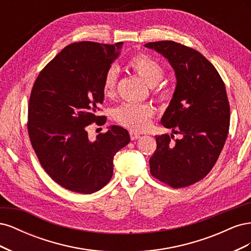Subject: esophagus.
Here are the masks:
<instances>
[{
	"label": "esophagus",
	"instance_id": "34e87169",
	"mask_svg": "<svg viewBox=\"0 0 251 251\" xmlns=\"http://www.w3.org/2000/svg\"><path fill=\"white\" fill-rule=\"evenodd\" d=\"M130 137H131L132 140H136V139L140 138V135L138 133L134 132V131H130Z\"/></svg>",
	"mask_w": 251,
	"mask_h": 251
}]
</instances>
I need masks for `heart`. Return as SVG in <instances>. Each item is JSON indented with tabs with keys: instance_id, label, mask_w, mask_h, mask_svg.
Listing matches in <instances>:
<instances>
[{
	"instance_id": "b5f03b06",
	"label": "heart",
	"mask_w": 251,
	"mask_h": 251,
	"mask_svg": "<svg viewBox=\"0 0 251 251\" xmlns=\"http://www.w3.org/2000/svg\"><path fill=\"white\" fill-rule=\"evenodd\" d=\"M128 66L151 86H154L160 81L164 74L162 66L153 57L148 54H143V53H139V54L131 57V59L128 60ZM118 78V68L114 65L109 67V69L104 73L102 81V90L105 96L111 97L115 94ZM153 92L160 98H163L166 95L163 88H156ZM154 114L155 110L153 105L150 103L126 102L115 110L114 118L119 125L130 128L132 131L139 132L147 130Z\"/></svg>"
}]
</instances>
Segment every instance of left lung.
<instances>
[{
	"mask_svg": "<svg viewBox=\"0 0 251 251\" xmlns=\"http://www.w3.org/2000/svg\"><path fill=\"white\" fill-rule=\"evenodd\" d=\"M144 46L160 53L174 68L177 86L161 124L182 136H156L151 174L173 188L192 185L214 168L228 135L230 107L224 81L214 65L193 48L173 41Z\"/></svg>",
	"mask_w": 251,
	"mask_h": 251,
	"instance_id": "left-lung-1",
	"label": "left lung"
}]
</instances>
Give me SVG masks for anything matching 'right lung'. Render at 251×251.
<instances>
[{
  "mask_svg": "<svg viewBox=\"0 0 251 251\" xmlns=\"http://www.w3.org/2000/svg\"><path fill=\"white\" fill-rule=\"evenodd\" d=\"M123 42L72 43L36 77L28 105L27 128L36 157L57 184L71 192L92 194L109 183L113 158L130 142L126 128L112 126L89 141L86 127L102 126L98 115L104 93V73Z\"/></svg>",
  "mask_w": 251,
  "mask_h": 251,
  "instance_id": "obj_1",
  "label": "right lung"
}]
</instances>
